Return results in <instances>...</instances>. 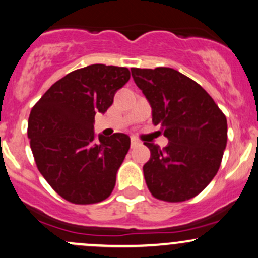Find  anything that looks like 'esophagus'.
I'll list each match as a JSON object with an SVG mask.
<instances>
[{"instance_id": "esophagus-1", "label": "esophagus", "mask_w": 258, "mask_h": 258, "mask_svg": "<svg viewBox=\"0 0 258 258\" xmlns=\"http://www.w3.org/2000/svg\"><path fill=\"white\" fill-rule=\"evenodd\" d=\"M137 145H140V142H138V141L136 140V138H135V137H132V138H131V147H132V148H134V147H136Z\"/></svg>"}]
</instances>
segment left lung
Returning a JSON list of instances; mask_svg holds the SVG:
<instances>
[{"label": "left lung", "mask_w": 258, "mask_h": 258, "mask_svg": "<svg viewBox=\"0 0 258 258\" xmlns=\"http://www.w3.org/2000/svg\"><path fill=\"white\" fill-rule=\"evenodd\" d=\"M132 78L152 106V122L169 140L163 150L145 142L143 165L156 199L180 203L202 193L220 168L227 142L226 116L202 86L172 68H131Z\"/></svg>", "instance_id": "8db88e82"}]
</instances>
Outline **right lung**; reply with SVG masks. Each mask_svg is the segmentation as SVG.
<instances>
[{
	"mask_svg": "<svg viewBox=\"0 0 258 258\" xmlns=\"http://www.w3.org/2000/svg\"><path fill=\"white\" fill-rule=\"evenodd\" d=\"M130 78L127 68L89 65L54 83L32 107L27 134L38 170L73 204L100 203L115 188L131 140L113 134L95 142L94 120Z\"/></svg>",
	"mask_w": 258,
	"mask_h": 258,
	"instance_id": "1",
	"label": "right lung"
}]
</instances>
